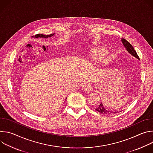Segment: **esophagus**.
<instances>
[{
    "mask_svg": "<svg viewBox=\"0 0 153 153\" xmlns=\"http://www.w3.org/2000/svg\"><path fill=\"white\" fill-rule=\"evenodd\" d=\"M93 88V86L90 84H87V83H84L82 85V89L84 91H90Z\"/></svg>",
    "mask_w": 153,
    "mask_h": 153,
    "instance_id": "34e87169",
    "label": "esophagus"
}]
</instances>
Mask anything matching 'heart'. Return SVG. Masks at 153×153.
<instances>
[{"instance_id": "b5f03b06", "label": "heart", "mask_w": 153, "mask_h": 153, "mask_svg": "<svg viewBox=\"0 0 153 153\" xmlns=\"http://www.w3.org/2000/svg\"><path fill=\"white\" fill-rule=\"evenodd\" d=\"M108 50L103 47H98L91 50L89 58L94 62H100L106 58Z\"/></svg>"}]
</instances>
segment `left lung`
Instances as JSON below:
<instances>
[{"label":"left lung","instance_id":"1","mask_svg":"<svg viewBox=\"0 0 153 153\" xmlns=\"http://www.w3.org/2000/svg\"><path fill=\"white\" fill-rule=\"evenodd\" d=\"M122 43L123 44V45L125 46V47L126 48V50L128 51V52L130 54H131V55H133V56H134L135 57H136L137 59H139V57L138 56L136 51H135V50L134 49V48L133 47V46L131 45V44L130 43H129L126 39H122ZM96 110L101 113V114H111L112 113V111H108L107 110H106V109L103 107V104L102 103H101L97 107V108L96 109ZM114 113H117V111H115L114 112Z\"/></svg>","mask_w":153,"mask_h":153}]
</instances>
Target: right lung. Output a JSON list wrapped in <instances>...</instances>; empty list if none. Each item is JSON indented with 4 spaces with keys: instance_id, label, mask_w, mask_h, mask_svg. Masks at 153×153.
Instances as JSON below:
<instances>
[{
    "instance_id": "obj_1",
    "label": "right lung",
    "mask_w": 153,
    "mask_h": 153,
    "mask_svg": "<svg viewBox=\"0 0 153 153\" xmlns=\"http://www.w3.org/2000/svg\"><path fill=\"white\" fill-rule=\"evenodd\" d=\"M54 34H49V35H45V34H36L34 36V38L36 37V38H39V37H42V38H48L50 37H51L54 35Z\"/></svg>"
}]
</instances>
